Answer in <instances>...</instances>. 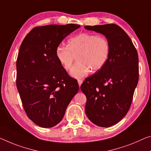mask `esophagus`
I'll return each mask as SVG.
<instances>
[{
    "label": "esophagus",
    "mask_w": 151,
    "mask_h": 151,
    "mask_svg": "<svg viewBox=\"0 0 151 151\" xmlns=\"http://www.w3.org/2000/svg\"><path fill=\"white\" fill-rule=\"evenodd\" d=\"M78 84H79V86L80 87V86H81V84H82V82H83V81L82 80H78Z\"/></svg>",
    "instance_id": "obj_1"
}]
</instances>
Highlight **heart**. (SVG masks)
<instances>
[{
    "instance_id": "obj_1",
    "label": "heart",
    "mask_w": 151,
    "mask_h": 151,
    "mask_svg": "<svg viewBox=\"0 0 151 151\" xmlns=\"http://www.w3.org/2000/svg\"><path fill=\"white\" fill-rule=\"evenodd\" d=\"M109 42L105 36L92 33H81L68 41V46L60 45L55 51L56 58L65 70L69 71L77 57L78 62L71 75L80 78L91 71L96 72L103 68L110 55Z\"/></svg>"
}]
</instances>
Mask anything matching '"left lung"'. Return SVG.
Returning <instances> with one entry per match:
<instances>
[{
	"instance_id": "left-lung-1",
	"label": "left lung",
	"mask_w": 151,
	"mask_h": 151,
	"mask_svg": "<svg viewBox=\"0 0 151 151\" xmlns=\"http://www.w3.org/2000/svg\"><path fill=\"white\" fill-rule=\"evenodd\" d=\"M85 28L103 34L111 46L105 65L81 85L86 96V114L96 126L110 127L121 121L130 108L138 82V52L119 25H86Z\"/></svg>"
}]
</instances>
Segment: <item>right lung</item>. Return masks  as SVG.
Returning a JSON list of instances; mask_svg holds the SVG:
<instances>
[{"instance_id": "add662e5", "label": "right lung", "mask_w": 151, "mask_h": 151, "mask_svg": "<svg viewBox=\"0 0 151 151\" xmlns=\"http://www.w3.org/2000/svg\"><path fill=\"white\" fill-rule=\"evenodd\" d=\"M80 27L73 24L35 27L21 45L16 85L25 112L39 126L59 124L78 91V81L61 65L55 51L62 40Z\"/></svg>"}]
</instances>
